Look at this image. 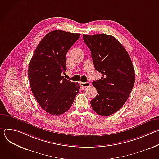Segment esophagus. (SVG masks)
I'll use <instances>...</instances> for the list:
<instances>
[{"mask_svg": "<svg viewBox=\"0 0 159 159\" xmlns=\"http://www.w3.org/2000/svg\"><path fill=\"white\" fill-rule=\"evenodd\" d=\"M80 85L82 86V87H89L90 85V83L89 82H80Z\"/></svg>", "mask_w": 159, "mask_h": 159, "instance_id": "esophagus-1", "label": "esophagus"}]
</instances>
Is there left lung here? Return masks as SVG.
Masks as SVG:
<instances>
[{
  "label": "left lung",
  "mask_w": 159,
  "mask_h": 159,
  "mask_svg": "<svg viewBox=\"0 0 159 159\" xmlns=\"http://www.w3.org/2000/svg\"><path fill=\"white\" fill-rule=\"evenodd\" d=\"M92 55L95 70L101 79L93 82L98 94L90 101L98 115L107 116L117 112L127 101L135 75L131 58L121 43L105 34L83 35Z\"/></svg>",
  "instance_id": "left-lung-1"
}]
</instances>
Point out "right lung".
Segmentation results:
<instances>
[{
	"label": "right lung",
	"mask_w": 159,
	"mask_h": 159,
	"mask_svg": "<svg viewBox=\"0 0 159 159\" xmlns=\"http://www.w3.org/2000/svg\"><path fill=\"white\" fill-rule=\"evenodd\" d=\"M80 36L61 30L50 32L37 46L30 60L28 78L32 93L39 106L52 115L69 110L80 85L61 75L66 70V53Z\"/></svg>",
	"instance_id": "obj_1"
}]
</instances>
